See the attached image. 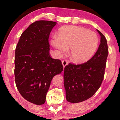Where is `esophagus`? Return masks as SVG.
<instances>
[{"label": "esophagus", "instance_id": "1", "mask_svg": "<svg viewBox=\"0 0 120 120\" xmlns=\"http://www.w3.org/2000/svg\"><path fill=\"white\" fill-rule=\"evenodd\" d=\"M62 62V64H63V68H64L66 65H68V61H67V60H63Z\"/></svg>", "mask_w": 120, "mask_h": 120}]
</instances>
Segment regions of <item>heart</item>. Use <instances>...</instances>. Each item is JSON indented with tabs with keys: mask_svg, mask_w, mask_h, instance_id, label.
I'll return each mask as SVG.
<instances>
[{
	"mask_svg": "<svg viewBox=\"0 0 120 120\" xmlns=\"http://www.w3.org/2000/svg\"><path fill=\"white\" fill-rule=\"evenodd\" d=\"M52 45L60 55L70 48V56L75 63H83L89 60L96 53L99 39L96 33L85 28L67 26L59 30L58 36L51 40Z\"/></svg>",
	"mask_w": 120,
	"mask_h": 120,
	"instance_id": "obj_1",
	"label": "heart"
}]
</instances>
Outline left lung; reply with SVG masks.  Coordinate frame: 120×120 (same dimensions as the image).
<instances>
[{"mask_svg":"<svg viewBox=\"0 0 120 120\" xmlns=\"http://www.w3.org/2000/svg\"><path fill=\"white\" fill-rule=\"evenodd\" d=\"M97 30L101 35V44L92 58L81 64L69 63L64 68V85L69 102L76 103L89 99L102 83L108 48L105 37Z\"/></svg>","mask_w":120,"mask_h":120,"instance_id":"obj_1","label":"left lung"}]
</instances>
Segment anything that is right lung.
<instances>
[{"mask_svg": "<svg viewBox=\"0 0 120 120\" xmlns=\"http://www.w3.org/2000/svg\"><path fill=\"white\" fill-rule=\"evenodd\" d=\"M57 23L38 21L21 35L15 50V82L21 96L29 102L44 104L54 76L63 71L60 60L51 57L49 35Z\"/></svg>", "mask_w": 120, "mask_h": 120, "instance_id": "add662e5", "label": "right lung"}]
</instances>
